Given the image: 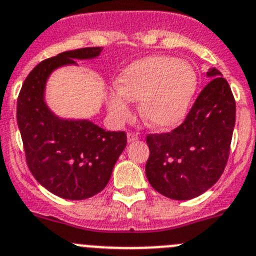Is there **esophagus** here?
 I'll return each mask as SVG.
<instances>
[{
    "mask_svg": "<svg viewBox=\"0 0 256 256\" xmlns=\"http://www.w3.org/2000/svg\"><path fill=\"white\" fill-rule=\"evenodd\" d=\"M138 139H139V134L138 132H128V142H136Z\"/></svg>",
    "mask_w": 256,
    "mask_h": 256,
    "instance_id": "34e87169",
    "label": "esophagus"
}]
</instances>
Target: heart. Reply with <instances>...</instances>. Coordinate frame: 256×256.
I'll return each mask as SVG.
<instances>
[{
    "instance_id": "1",
    "label": "heart",
    "mask_w": 256,
    "mask_h": 256,
    "mask_svg": "<svg viewBox=\"0 0 256 256\" xmlns=\"http://www.w3.org/2000/svg\"><path fill=\"white\" fill-rule=\"evenodd\" d=\"M198 75L186 61L150 56L128 65L110 94L108 108L118 120L130 116L128 100H140V116L154 128H172L182 122L194 100Z\"/></svg>"
}]
</instances>
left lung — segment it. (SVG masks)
Wrapping results in <instances>:
<instances>
[{
  "mask_svg": "<svg viewBox=\"0 0 256 256\" xmlns=\"http://www.w3.org/2000/svg\"><path fill=\"white\" fill-rule=\"evenodd\" d=\"M178 128L149 134L145 174L156 191L170 199L188 200L206 192L222 176L230 156L236 102L217 68Z\"/></svg>",
  "mask_w": 256,
  "mask_h": 256,
  "instance_id": "8db88e82",
  "label": "left lung"
}]
</instances>
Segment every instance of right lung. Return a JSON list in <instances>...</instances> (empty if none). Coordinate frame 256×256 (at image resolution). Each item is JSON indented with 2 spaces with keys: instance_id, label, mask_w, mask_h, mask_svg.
<instances>
[{
  "instance_id": "1",
  "label": "right lung",
  "mask_w": 256,
  "mask_h": 256,
  "mask_svg": "<svg viewBox=\"0 0 256 256\" xmlns=\"http://www.w3.org/2000/svg\"><path fill=\"white\" fill-rule=\"evenodd\" d=\"M100 47L66 50L29 72L18 98L16 118L32 174L52 194L68 200L94 196L107 186L125 149V131H106L88 120H62L44 102L48 76L75 60L100 56Z\"/></svg>"
}]
</instances>
